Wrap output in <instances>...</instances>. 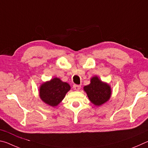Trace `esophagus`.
Here are the masks:
<instances>
[{
    "label": "esophagus",
    "mask_w": 148,
    "mask_h": 148,
    "mask_svg": "<svg viewBox=\"0 0 148 148\" xmlns=\"http://www.w3.org/2000/svg\"><path fill=\"white\" fill-rule=\"evenodd\" d=\"M73 88H74V89L75 90V91H79V90L80 89V88H81V86H78V85H74Z\"/></svg>",
    "instance_id": "34e87169"
}]
</instances>
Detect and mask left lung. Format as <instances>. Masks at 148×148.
<instances>
[{
	"mask_svg": "<svg viewBox=\"0 0 148 148\" xmlns=\"http://www.w3.org/2000/svg\"><path fill=\"white\" fill-rule=\"evenodd\" d=\"M89 101L97 106H101L109 101L112 96V89L108 84L102 82L95 76L90 79V84L84 87Z\"/></svg>",
	"mask_w": 148,
	"mask_h": 148,
	"instance_id": "1",
	"label": "left lung"
}]
</instances>
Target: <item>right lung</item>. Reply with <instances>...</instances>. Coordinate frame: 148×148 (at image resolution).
<instances>
[{"label": "right lung", "instance_id": "1", "mask_svg": "<svg viewBox=\"0 0 148 148\" xmlns=\"http://www.w3.org/2000/svg\"><path fill=\"white\" fill-rule=\"evenodd\" d=\"M71 90V86L59 77H53L43 82L39 87V97L42 102L50 106L56 107Z\"/></svg>", "mask_w": 148, "mask_h": 148}]
</instances>
